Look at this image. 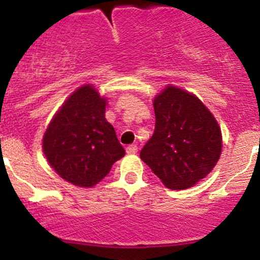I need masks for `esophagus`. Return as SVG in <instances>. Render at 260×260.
<instances>
[{"label": "esophagus", "instance_id": "obj_1", "mask_svg": "<svg viewBox=\"0 0 260 260\" xmlns=\"http://www.w3.org/2000/svg\"><path fill=\"white\" fill-rule=\"evenodd\" d=\"M125 151H127V154H137L138 147L136 146V145H129V146L125 149Z\"/></svg>", "mask_w": 260, "mask_h": 260}]
</instances>
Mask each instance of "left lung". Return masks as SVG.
Returning a JSON list of instances; mask_svg holds the SVG:
<instances>
[{
	"label": "left lung",
	"instance_id": "left-lung-1",
	"mask_svg": "<svg viewBox=\"0 0 260 260\" xmlns=\"http://www.w3.org/2000/svg\"><path fill=\"white\" fill-rule=\"evenodd\" d=\"M155 131L140 157L171 190L205 178L222 152L220 127L195 94L167 86L154 99Z\"/></svg>",
	"mask_w": 260,
	"mask_h": 260
}]
</instances>
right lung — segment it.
I'll return each mask as SVG.
<instances>
[{"label": "right lung", "instance_id": "1", "mask_svg": "<svg viewBox=\"0 0 260 260\" xmlns=\"http://www.w3.org/2000/svg\"><path fill=\"white\" fill-rule=\"evenodd\" d=\"M106 104L94 86L84 84L68 97L43 135L48 164L79 187L99 183L125 154L105 118Z\"/></svg>", "mask_w": 260, "mask_h": 260}]
</instances>
